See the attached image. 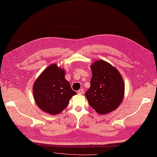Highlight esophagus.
<instances>
[{"instance_id":"34e87169","label":"esophagus","mask_w":157,"mask_h":157,"mask_svg":"<svg viewBox=\"0 0 157 157\" xmlns=\"http://www.w3.org/2000/svg\"><path fill=\"white\" fill-rule=\"evenodd\" d=\"M78 93L79 94H80V95L83 94H84V90H83V89H80V90H79L78 91Z\"/></svg>"}]
</instances>
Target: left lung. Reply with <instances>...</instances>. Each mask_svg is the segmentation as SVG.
<instances>
[{"label":"left lung","mask_w":157,"mask_h":157,"mask_svg":"<svg viewBox=\"0 0 157 157\" xmlns=\"http://www.w3.org/2000/svg\"><path fill=\"white\" fill-rule=\"evenodd\" d=\"M91 69L90 87L85 93L90 105L101 114L117 109L125 93L121 74L112 65L102 60L93 63Z\"/></svg>","instance_id":"8db88e82"}]
</instances>
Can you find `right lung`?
Segmentation results:
<instances>
[{
	"label": "right lung",
	"instance_id": "right-lung-1",
	"mask_svg": "<svg viewBox=\"0 0 157 157\" xmlns=\"http://www.w3.org/2000/svg\"><path fill=\"white\" fill-rule=\"evenodd\" d=\"M34 100L45 113L55 115L68 105L71 98L76 94L65 78V71L52 64L40 74L33 86Z\"/></svg>",
	"mask_w": 157,
	"mask_h": 157
}]
</instances>
